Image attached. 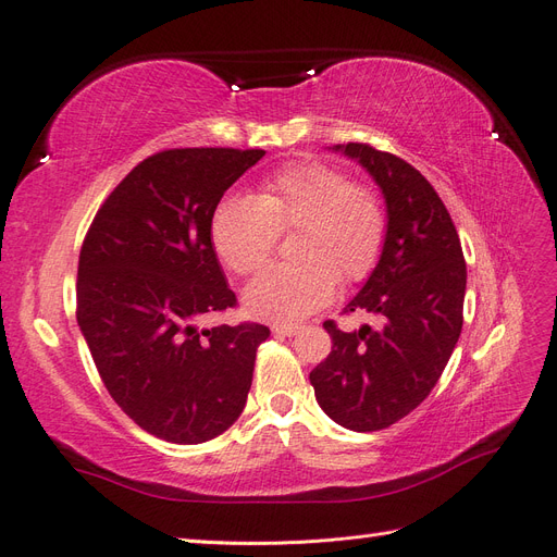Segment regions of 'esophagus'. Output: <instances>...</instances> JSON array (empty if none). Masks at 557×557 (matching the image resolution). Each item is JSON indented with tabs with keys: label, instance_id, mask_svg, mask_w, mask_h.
<instances>
[{
	"label": "esophagus",
	"instance_id": "esophagus-1",
	"mask_svg": "<svg viewBox=\"0 0 557 557\" xmlns=\"http://www.w3.org/2000/svg\"><path fill=\"white\" fill-rule=\"evenodd\" d=\"M301 327L299 325H274L272 327V332L276 334V336H293V334H297Z\"/></svg>",
	"mask_w": 557,
	"mask_h": 557
}]
</instances>
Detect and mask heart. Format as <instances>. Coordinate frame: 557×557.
Returning a JSON list of instances; mask_svg holds the SVG:
<instances>
[{"label": "heart", "mask_w": 557, "mask_h": 557, "mask_svg": "<svg viewBox=\"0 0 557 557\" xmlns=\"http://www.w3.org/2000/svg\"><path fill=\"white\" fill-rule=\"evenodd\" d=\"M211 244L234 274L272 256L281 232L297 230L295 262L267 267L248 283L246 311L295 323L330 305L339 281L372 276L387 239V211L376 190L323 160H295L262 178L258 195H227L211 213Z\"/></svg>", "instance_id": "obj_1"}]
</instances>
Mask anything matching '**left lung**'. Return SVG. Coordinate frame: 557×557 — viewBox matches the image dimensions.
<instances>
[{"label": "left lung", "mask_w": 557, "mask_h": 557, "mask_svg": "<svg viewBox=\"0 0 557 557\" xmlns=\"http://www.w3.org/2000/svg\"><path fill=\"white\" fill-rule=\"evenodd\" d=\"M336 150L356 158L385 195L381 262L344 309L376 313L381 327L344 332L325 320L332 350L309 381L334 423L376 432L409 416L440 381L462 332L467 267L448 209L416 166L369 144Z\"/></svg>", "instance_id": "1"}]
</instances>
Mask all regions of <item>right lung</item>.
<instances>
[{"label":"right lung","instance_id":"add662e5","mask_svg":"<svg viewBox=\"0 0 557 557\" xmlns=\"http://www.w3.org/2000/svg\"><path fill=\"white\" fill-rule=\"evenodd\" d=\"M260 148H166L115 185L78 256L76 320L109 395L172 444L223 434L246 407L269 327L199 330L237 307L211 244V213Z\"/></svg>","mask_w":557,"mask_h":557}]
</instances>
